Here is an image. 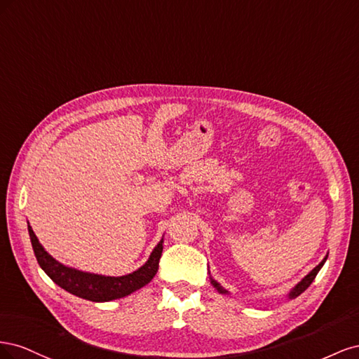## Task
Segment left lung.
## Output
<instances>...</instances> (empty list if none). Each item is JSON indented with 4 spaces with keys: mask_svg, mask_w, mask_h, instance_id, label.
<instances>
[{
    "mask_svg": "<svg viewBox=\"0 0 359 359\" xmlns=\"http://www.w3.org/2000/svg\"><path fill=\"white\" fill-rule=\"evenodd\" d=\"M325 260H327V257H325V259L322 260V262H320L316 268H314L309 276H306V277H304V278L299 281V283L295 286V289H293V290L290 292V298H297L298 295H301V293L311 285V281H313L314 278H316V276H318V273H319V269L323 266ZM212 285H214L217 289H219V292H220V293H227V290H224L223 287H220V286H219V283H215L214 280H212Z\"/></svg>",
    "mask_w": 359,
    "mask_h": 359,
    "instance_id": "8db88e82",
    "label": "left lung"
}]
</instances>
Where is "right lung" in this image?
<instances>
[{"label":"right lung","instance_id":"obj_1","mask_svg":"<svg viewBox=\"0 0 359 359\" xmlns=\"http://www.w3.org/2000/svg\"><path fill=\"white\" fill-rule=\"evenodd\" d=\"M28 232L37 262L41 269L52 278V281H55L60 287L73 293V295L94 302H104L123 298L148 285L157 274L158 262L163 252V241H160L153 250V253H151L148 262L144 266H140L137 271H135V273L123 277H104L82 273V271H76L61 265L41 247L36 233L32 232L31 226H28Z\"/></svg>","mask_w":359,"mask_h":359}]
</instances>
